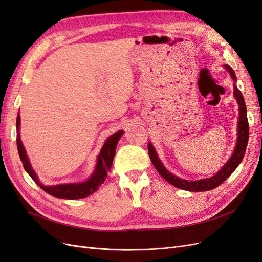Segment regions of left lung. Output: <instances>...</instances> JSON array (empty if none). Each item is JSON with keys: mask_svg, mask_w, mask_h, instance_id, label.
I'll use <instances>...</instances> for the list:
<instances>
[{"mask_svg": "<svg viewBox=\"0 0 262 262\" xmlns=\"http://www.w3.org/2000/svg\"><path fill=\"white\" fill-rule=\"evenodd\" d=\"M225 69L228 71L229 74H231L232 78L234 81H236V75L233 69L225 64ZM234 96L238 101L239 105V120H238V139H237V144L235 147V150L233 155L229 158V161L220 169L219 172H216L215 175L207 178V179H201V180H196V181H188L185 179L178 178L177 176H173L172 173L167 171L162 162L160 161V158L157 157V154L155 152V149L153 145L148 143V154L150 162L154 165L155 169L158 171V173L166 180L168 181L170 185L175 186L179 189L182 190H188V191H209V190H212L214 188L219 187L221 184L223 182L232 175V172L238 167V165L243 161L246 148H247L248 144V138H249V123H248V119H247V108H246L245 104V99L242 92L237 89L236 84H234Z\"/></svg>", "mask_w": 262, "mask_h": 262, "instance_id": "left-lung-1", "label": "left lung"}]
</instances>
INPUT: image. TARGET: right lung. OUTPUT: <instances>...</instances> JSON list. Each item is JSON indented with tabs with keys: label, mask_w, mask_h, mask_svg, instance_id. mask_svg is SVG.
<instances>
[{
	"label": "right lung",
	"mask_w": 262,
	"mask_h": 262,
	"mask_svg": "<svg viewBox=\"0 0 262 262\" xmlns=\"http://www.w3.org/2000/svg\"><path fill=\"white\" fill-rule=\"evenodd\" d=\"M19 123H20V117L18 115L17 119H16V128H17L16 141H17L18 154H19L24 168H25L28 175L33 178V180L43 190V191H46L47 193H49L53 196L61 198V199H70V200L82 199V198L90 195L93 192L96 191V190L101 186V184H104V181L107 178V173L110 170V168H112L117 144L123 134V131H118L106 140L105 144H104V146H102L100 153L98 155V158H97L96 169H95L94 173L89 180L85 182H80V184H71V185L68 184V185H58V186L47 187L39 182L37 175L35 173L33 167H31V165L29 164L28 157L26 155V150H25V148H24L20 138H19V133H18Z\"/></svg>",
	"instance_id": "right-lung-1"
}]
</instances>
